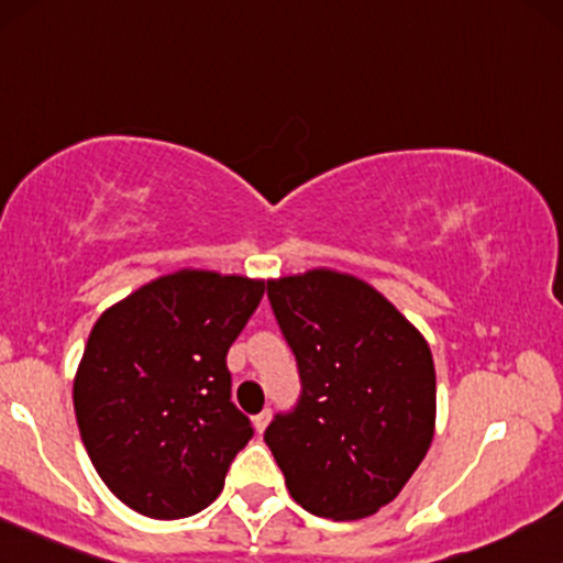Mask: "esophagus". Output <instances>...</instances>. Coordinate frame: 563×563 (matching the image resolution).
I'll return each mask as SVG.
<instances>
[{"label":"esophagus","instance_id":"obj_1","mask_svg":"<svg viewBox=\"0 0 563 563\" xmlns=\"http://www.w3.org/2000/svg\"><path fill=\"white\" fill-rule=\"evenodd\" d=\"M267 424H269V409H264V411H260V415L254 417V428H256V432H260V435H262Z\"/></svg>","mask_w":563,"mask_h":563}]
</instances>
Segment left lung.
<instances>
[{
    "mask_svg": "<svg viewBox=\"0 0 563 563\" xmlns=\"http://www.w3.org/2000/svg\"><path fill=\"white\" fill-rule=\"evenodd\" d=\"M301 396L264 430L286 485L314 517L349 521L401 493L435 432V364L375 288L335 269L267 283Z\"/></svg>",
    "mask_w": 563,
    "mask_h": 563,
    "instance_id": "obj_1",
    "label": "left lung"
}]
</instances>
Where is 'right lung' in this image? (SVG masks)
<instances>
[{
    "instance_id": "obj_1",
    "label": "right lung",
    "mask_w": 563,
    "mask_h": 563,
    "mask_svg": "<svg viewBox=\"0 0 563 563\" xmlns=\"http://www.w3.org/2000/svg\"><path fill=\"white\" fill-rule=\"evenodd\" d=\"M264 296L262 280L180 269L146 283L93 324L73 404L104 485L152 519L207 509L254 435L230 401L228 349Z\"/></svg>"
}]
</instances>
